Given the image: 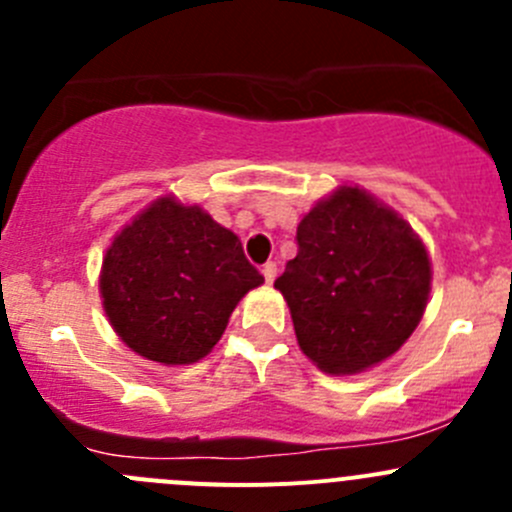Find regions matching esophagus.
I'll return each mask as SVG.
<instances>
[{
  "label": "esophagus",
  "mask_w": 512,
  "mask_h": 512,
  "mask_svg": "<svg viewBox=\"0 0 512 512\" xmlns=\"http://www.w3.org/2000/svg\"><path fill=\"white\" fill-rule=\"evenodd\" d=\"M262 277H265L267 285H272V282H275V277H277L275 262H265V265H262Z\"/></svg>",
  "instance_id": "34e87169"
}]
</instances>
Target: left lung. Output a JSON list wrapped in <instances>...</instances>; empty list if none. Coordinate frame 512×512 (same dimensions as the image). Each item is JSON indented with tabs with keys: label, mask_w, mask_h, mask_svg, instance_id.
<instances>
[{
	"label": "left lung",
	"mask_w": 512,
	"mask_h": 512,
	"mask_svg": "<svg viewBox=\"0 0 512 512\" xmlns=\"http://www.w3.org/2000/svg\"><path fill=\"white\" fill-rule=\"evenodd\" d=\"M297 245L275 289L307 359L352 376L399 352L431 294V257L414 227L359 185H339L299 220Z\"/></svg>",
	"instance_id": "left-lung-1"
}]
</instances>
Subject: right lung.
Returning a JSON list of instances; mask_svg holds the SVG:
<instances>
[{"mask_svg":"<svg viewBox=\"0 0 512 512\" xmlns=\"http://www.w3.org/2000/svg\"><path fill=\"white\" fill-rule=\"evenodd\" d=\"M262 282L235 232L168 193L113 235L98 292L131 352L183 366L213 352L237 302Z\"/></svg>","mask_w":512,"mask_h":512,"instance_id":"1","label":"right lung"}]
</instances>
